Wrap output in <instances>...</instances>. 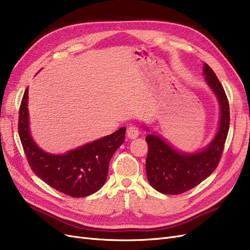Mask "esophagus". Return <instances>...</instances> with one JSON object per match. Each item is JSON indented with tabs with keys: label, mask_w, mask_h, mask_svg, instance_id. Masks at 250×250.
Masks as SVG:
<instances>
[{
	"label": "esophagus",
	"mask_w": 250,
	"mask_h": 250,
	"mask_svg": "<svg viewBox=\"0 0 250 250\" xmlns=\"http://www.w3.org/2000/svg\"><path fill=\"white\" fill-rule=\"evenodd\" d=\"M126 136L130 139H135V138H137V137L139 136V130L136 126H134V125L128 126L127 130H126Z\"/></svg>",
	"instance_id": "1"
}]
</instances>
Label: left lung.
<instances>
[{"instance_id": "1", "label": "left lung", "mask_w": 250, "mask_h": 250, "mask_svg": "<svg viewBox=\"0 0 250 250\" xmlns=\"http://www.w3.org/2000/svg\"><path fill=\"white\" fill-rule=\"evenodd\" d=\"M206 83L217 98L220 108L217 133L208 146L194 152L174 148L155 133L146 136L148 154L146 175L150 186L163 194H182L210 176L218 165L229 128V106L223 87L212 68L204 63ZM147 132L149 128L144 125Z\"/></svg>"}]
</instances>
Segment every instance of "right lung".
<instances>
[{
	"label": "right lung",
	"instance_id": "obj_1",
	"mask_svg": "<svg viewBox=\"0 0 250 250\" xmlns=\"http://www.w3.org/2000/svg\"><path fill=\"white\" fill-rule=\"evenodd\" d=\"M28 92L27 88L21 104L19 134L32 170L49 186L71 197H85L99 191L107 180L112 156L125 141V127L65 154H50L40 148L31 135Z\"/></svg>",
	"mask_w": 250,
	"mask_h": 250
}]
</instances>
